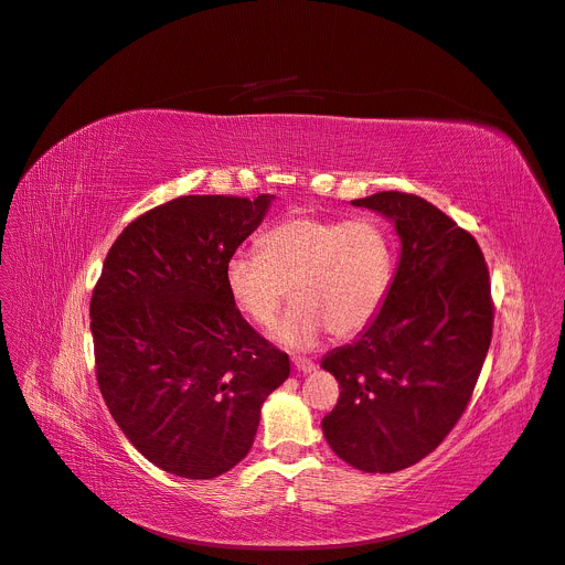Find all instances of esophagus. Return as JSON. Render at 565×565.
<instances>
[{
  "label": "esophagus",
  "mask_w": 565,
  "mask_h": 565,
  "mask_svg": "<svg viewBox=\"0 0 565 565\" xmlns=\"http://www.w3.org/2000/svg\"><path fill=\"white\" fill-rule=\"evenodd\" d=\"M292 366L298 373H311L316 371V364L311 360H302V358H292Z\"/></svg>",
  "instance_id": "esophagus-1"
}]
</instances>
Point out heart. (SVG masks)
<instances>
[{
  "label": "heart",
  "instance_id": "b5f03b06",
  "mask_svg": "<svg viewBox=\"0 0 565 565\" xmlns=\"http://www.w3.org/2000/svg\"><path fill=\"white\" fill-rule=\"evenodd\" d=\"M394 277V243L373 217H290L267 231L260 252L237 249L224 265L231 302L267 328L284 302L292 309L275 339L292 350L311 348L332 330L354 337L375 320Z\"/></svg>",
  "mask_w": 565,
  "mask_h": 565
}]
</instances>
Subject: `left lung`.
I'll list each match as a JSON object with an SVG mask.
<instances>
[{"label": "left lung", "mask_w": 565, "mask_h": 565, "mask_svg": "<svg viewBox=\"0 0 565 565\" xmlns=\"http://www.w3.org/2000/svg\"><path fill=\"white\" fill-rule=\"evenodd\" d=\"M350 203L387 217L401 254L375 320L320 362L341 387L322 435L354 469L392 473L462 417L492 339L490 277L477 241L426 199L377 192Z\"/></svg>", "instance_id": "obj_1"}]
</instances>
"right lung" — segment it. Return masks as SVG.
<instances>
[{"instance_id":"right-lung-1","label":"right lung","mask_w":565,"mask_h":565,"mask_svg":"<svg viewBox=\"0 0 565 565\" xmlns=\"http://www.w3.org/2000/svg\"><path fill=\"white\" fill-rule=\"evenodd\" d=\"M273 194H190L116 237L92 298L100 394L132 447L183 479H215L254 444L260 407L290 373L231 302L224 265Z\"/></svg>"}]
</instances>
